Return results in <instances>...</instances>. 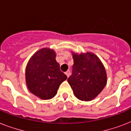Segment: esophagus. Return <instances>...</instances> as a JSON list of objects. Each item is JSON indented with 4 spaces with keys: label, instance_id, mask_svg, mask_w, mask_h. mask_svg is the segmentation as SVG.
I'll list each match as a JSON object with an SVG mask.
<instances>
[{
    "label": "esophagus",
    "instance_id": "1",
    "mask_svg": "<svg viewBox=\"0 0 131 131\" xmlns=\"http://www.w3.org/2000/svg\"><path fill=\"white\" fill-rule=\"evenodd\" d=\"M65 74H66V75L67 76L68 78H69V75H70V71H66Z\"/></svg>",
    "mask_w": 131,
    "mask_h": 131
}]
</instances>
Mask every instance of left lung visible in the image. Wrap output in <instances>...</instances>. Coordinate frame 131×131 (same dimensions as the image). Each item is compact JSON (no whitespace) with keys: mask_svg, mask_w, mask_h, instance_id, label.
I'll list each match as a JSON object with an SVG mask.
<instances>
[{"mask_svg":"<svg viewBox=\"0 0 131 131\" xmlns=\"http://www.w3.org/2000/svg\"><path fill=\"white\" fill-rule=\"evenodd\" d=\"M73 73L68 82L79 100L90 101L103 90L107 82L105 67L97 56L90 51L78 53L71 51Z\"/></svg>","mask_w":131,"mask_h":131,"instance_id":"8db88e82","label":"left lung"}]
</instances>
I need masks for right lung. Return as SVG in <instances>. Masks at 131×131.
I'll return each mask as SVG.
<instances>
[{"mask_svg": "<svg viewBox=\"0 0 131 131\" xmlns=\"http://www.w3.org/2000/svg\"><path fill=\"white\" fill-rule=\"evenodd\" d=\"M56 53L44 47L32 56L26 67V83L29 91L41 99L48 100L57 94L67 75L60 70Z\"/></svg>", "mask_w": 131, "mask_h": 131, "instance_id": "1", "label": "right lung"}]
</instances>
